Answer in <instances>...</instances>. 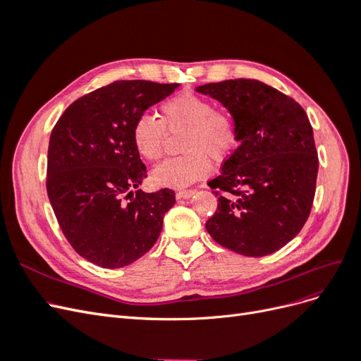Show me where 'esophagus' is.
<instances>
[{"mask_svg":"<svg viewBox=\"0 0 361 361\" xmlns=\"http://www.w3.org/2000/svg\"><path fill=\"white\" fill-rule=\"evenodd\" d=\"M194 192H195L194 190H182V191L176 192V197L178 199H190V197H192Z\"/></svg>","mask_w":361,"mask_h":361,"instance_id":"esophagus-1","label":"esophagus"}]
</instances>
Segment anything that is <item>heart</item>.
<instances>
[{
    "instance_id": "obj_1",
    "label": "heart",
    "mask_w": 361,
    "mask_h": 361,
    "mask_svg": "<svg viewBox=\"0 0 361 361\" xmlns=\"http://www.w3.org/2000/svg\"><path fill=\"white\" fill-rule=\"evenodd\" d=\"M169 134H185L180 143L185 155L164 161L152 173V182L173 190L204 179L211 171V158L216 162L227 159L239 141L235 116L194 93H180L169 99L161 106V118L138 116L130 130L138 155L150 162L162 157Z\"/></svg>"
}]
</instances>
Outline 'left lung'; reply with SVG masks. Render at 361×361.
<instances>
[{"mask_svg":"<svg viewBox=\"0 0 361 361\" xmlns=\"http://www.w3.org/2000/svg\"><path fill=\"white\" fill-rule=\"evenodd\" d=\"M195 90L220 102L239 128L238 149L207 183L216 190L218 206L206 231L239 255L274 253L310 215L318 155L309 117L292 97L256 80L211 82Z\"/></svg>","mask_w":361,"mask_h":361,"instance_id":"obj_1","label":"left lung"}]
</instances>
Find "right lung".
<instances>
[{
	"mask_svg": "<svg viewBox=\"0 0 361 361\" xmlns=\"http://www.w3.org/2000/svg\"><path fill=\"white\" fill-rule=\"evenodd\" d=\"M179 84L116 81L76 99L54 126L47 190L73 250L102 268H123L154 247L174 191L143 192L146 166L130 130Z\"/></svg>",
	"mask_w": 361,
	"mask_h": 361,
	"instance_id": "1",
	"label": "right lung"
}]
</instances>
